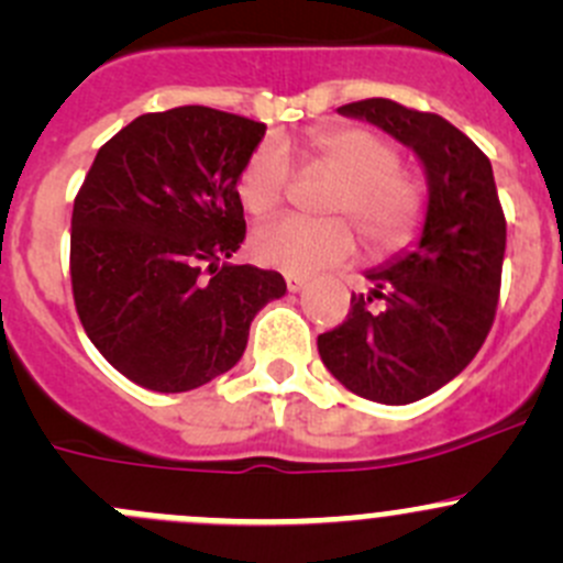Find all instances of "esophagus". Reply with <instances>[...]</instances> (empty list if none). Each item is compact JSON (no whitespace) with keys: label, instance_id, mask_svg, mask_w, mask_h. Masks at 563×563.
I'll use <instances>...</instances> for the list:
<instances>
[{"label":"esophagus","instance_id":"1","mask_svg":"<svg viewBox=\"0 0 563 563\" xmlns=\"http://www.w3.org/2000/svg\"><path fill=\"white\" fill-rule=\"evenodd\" d=\"M286 286H288V291H302L305 286H308V277H302V275H291V272H288L286 275Z\"/></svg>","mask_w":563,"mask_h":563}]
</instances>
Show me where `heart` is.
<instances>
[{
    "instance_id": "heart-1",
    "label": "heart",
    "mask_w": 563,
    "mask_h": 563,
    "mask_svg": "<svg viewBox=\"0 0 563 563\" xmlns=\"http://www.w3.org/2000/svg\"><path fill=\"white\" fill-rule=\"evenodd\" d=\"M310 166L338 176L327 192L323 209L334 218H277L255 229L250 253L258 264L286 272L329 269L356 255L362 229L373 250L387 253L413 240L424 214V192L411 174L400 168V152L382 133L360 124H332L308 135ZM297 166L288 141L266 139L255 146L242 168L236 192L242 207L261 218L280 207L294 185ZM340 213L352 218L340 219Z\"/></svg>"
}]
</instances>
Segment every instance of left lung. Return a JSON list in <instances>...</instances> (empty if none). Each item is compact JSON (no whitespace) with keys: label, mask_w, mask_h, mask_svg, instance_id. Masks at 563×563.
Segmentation results:
<instances>
[{"label":"left lung","mask_w":563,"mask_h":563,"mask_svg":"<svg viewBox=\"0 0 563 563\" xmlns=\"http://www.w3.org/2000/svg\"><path fill=\"white\" fill-rule=\"evenodd\" d=\"M411 146L428 174L417 247L367 272L340 327L318 334L327 371L367 400L406 406L444 387L476 356L501 291L507 220L485 152L439 113L387 98L338 108Z\"/></svg>","instance_id":"obj_1"}]
</instances>
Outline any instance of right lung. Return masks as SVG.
I'll list each match as a JSON object with an SVG mask.
<instances>
[{"instance_id":"1","label":"right lung","mask_w":563,"mask_h":563,"mask_svg":"<svg viewBox=\"0 0 563 563\" xmlns=\"http://www.w3.org/2000/svg\"><path fill=\"white\" fill-rule=\"evenodd\" d=\"M266 124L207 106L144 113L100 146L76 203L70 280L95 349L152 391H190L245 354L280 272L225 264L245 240L236 181Z\"/></svg>"}]
</instances>
